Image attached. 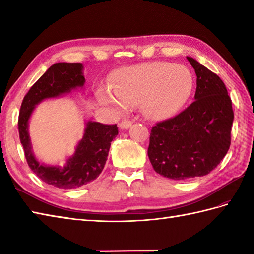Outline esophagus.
I'll use <instances>...</instances> for the list:
<instances>
[{
	"instance_id": "1",
	"label": "esophagus",
	"mask_w": 254,
	"mask_h": 254,
	"mask_svg": "<svg viewBox=\"0 0 254 254\" xmlns=\"http://www.w3.org/2000/svg\"><path fill=\"white\" fill-rule=\"evenodd\" d=\"M131 126H132L131 121L123 120L122 122L119 123V128H120V130H127L128 127H131Z\"/></svg>"
}]
</instances>
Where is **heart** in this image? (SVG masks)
<instances>
[{
    "mask_svg": "<svg viewBox=\"0 0 254 254\" xmlns=\"http://www.w3.org/2000/svg\"><path fill=\"white\" fill-rule=\"evenodd\" d=\"M192 88L193 77L188 67L154 61L119 69L112 78L111 90H98L97 99L118 110L141 100L145 115L159 119L185 104Z\"/></svg>",
    "mask_w": 254,
    "mask_h": 254,
    "instance_id": "heart-1",
    "label": "heart"
}]
</instances>
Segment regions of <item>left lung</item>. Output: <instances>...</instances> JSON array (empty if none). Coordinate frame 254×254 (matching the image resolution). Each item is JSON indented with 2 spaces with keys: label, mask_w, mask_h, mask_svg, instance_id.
<instances>
[{
  "label": "left lung",
  "mask_w": 254,
  "mask_h": 254,
  "mask_svg": "<svg viewBox=\"0 0 254 254\" xmlns=\"http://www.w3.org/2000/svg\"><path fill=\"white\" fill-rule=\"evenodd\" d=\"M194 100L179 115L152 127L148 158L154 170L174 180L203 177L227 154L234 121L231 99L222 79L193 58Z\"/></svg>",
  "instance_id": "obj_1"
}]
</instances>
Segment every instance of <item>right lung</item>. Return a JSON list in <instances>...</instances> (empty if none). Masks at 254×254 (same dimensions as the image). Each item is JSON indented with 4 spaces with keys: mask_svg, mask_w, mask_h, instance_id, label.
<instances>
[{
    "mask_svg": "<svg viewBox=\"0 0 254 254\" xmlns=\"http://www.w3.org/2000/svg\"><path fill=\"white\" fill-rule=\"evenodd\" d=\"M84 84L82 63H56L32 85L20 106L18 132L27 164L38 178L59 189H76L94 181L104 169L112 139L118 135L117 124L87 121L83 138L65 166L45 165L36 158L28 132L29 119L36 106L45 99L83 88Z\"/></svg>",
    "mask_w": 254,
    "mask_h": 254,
    "instance_id": "obj_1",
    "label": "right lung"
}]
</instances>
